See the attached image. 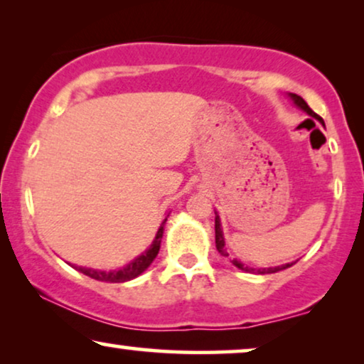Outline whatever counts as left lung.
Returning a JSON list of instances; mask_svg holds the SVG:
<instances>
[{
    "mask_svg": "<svg viewBox=\"0 0 364 364\" xmlns=\"http://www.w3.org/2000/svg\"><path fill=\"white\" fill-rule=\"evenodd\" d=\"M288 97L291 99L293 104H295V106H296L298 109H301L303 112H306L308 116L313 117V119H316V121H320V122L323 124V126H325V122H323V119H321L320 116H318L316 112H313V111H311L310 106H308V104H306L305 101H303V97L296 96V94H293V92H288ZM215 245H217V250H218V253H220V255H223V257H228L227 248H225V238H223V230H222L220 217H218V213H217V212H215ZM233 265H235L237 268H240V270H243V272H257V273H260V275H267V273H275V272L285 270V268L291 267L293 263H285V265H280V267L258 268V270H253V268H248V267H245V263H242L240 260H237V258H233Z\"/></svg>",
    "mask_w": 364,
    "mask_h": 364,
    "instance_id": "1",
    "label": "left lung"
}]
</instances>
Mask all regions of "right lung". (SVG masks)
<instances>
[{
	"label": "right lung",
	"mask_w": 364,
	"mask_h": 364,
	"mask_svg": "<svg viewBox=\"0 0 364 364\" xmlns=\"http://www.w3.org/2000/svg\"><path fill=\"white\" fill-rule=\"evenodd\" d=\"M168 217V215H167ZM167 217L164 218L161 227H159V230L156 233V238H154L151 247L147 248L146 252H142L141 255L134 258L127 263V265H124L121 268H117V270H97V268H87V267H77V265H73V263H69L73 268H76L77 272L84 273V275L94 278V280L97 282H106V283H124V282H129V280H134V278L141 275L147 270L149 267H151V263L156 260L157 253H159V248H161V242H162V235H164V227H166V222H167Z\"/></svg>",
	"instance_id": "obj_1"
}]
</instances>
